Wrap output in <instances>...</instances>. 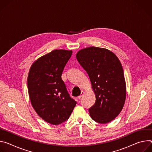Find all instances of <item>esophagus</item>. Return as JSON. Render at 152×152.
<instances>
[{"mask_svg": "<svg viewBox=\"0 0 152 152\" xmlns=\"http://www.w3.org/2000/svg\"><path fill=\"white\" fill-rule=\"evenodd\" d=\"M83 94H84V92H83V91H82V92H81V95H79V96H78V99H81Z\"/></svg>", "mask_w": 152, "mask_h": 152, "instance_id": "obj_1", "label": "esophagus"}]
</instances>
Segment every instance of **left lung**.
<instances>
[{
  "mask_svg": "<svg viewBox=\"0 0 152 152\" xmlns=\"http://www.w3.org/2000/svg\"><path fill=\"white\" fill-rule=\"evenodd\" d=\"M76 58L88 73L95 94L89 109L92 119L106 124L120 114L126 96V86L121 62L110 50L91 46L80 50Z\"/></svg>",
  "mask_w": 152,
  "mask_h": 152,
  "instance_id": "1",
  "label": "left lung"
}]
</instances>
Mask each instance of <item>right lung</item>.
<instances>
[{"instance_id":"obj_1","label":"right lung","mask_w":152,"mask_h":152,"mask_svg":"<svg viewBox=\"0 0 152 152\" xmlns=\"http://www.w3.org/2000/svg\"><path fill=\"white\" fill-rule=\"evenodd\" d=\"M72 50L55 49L31 65L28 76L31 103L47 123L58 125L69 118L77 102L71 98L61 79Z\"/></svg>"}]
</instances>
